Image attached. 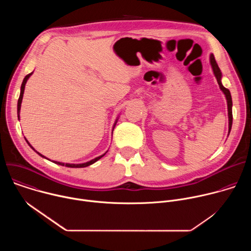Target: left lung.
I'll list each match as a JSON object with an SVG mask.
<instances>
[{"label": "left lung", "instance_id": "1", "mask_svg": "<svg viewBox=\"0 0 251 251\" xmlns=\"http://www.w3.org/2000/svg\"><path fill=\"white\" fill-rule=\"evenodd\" d=\"M210 63H211V67H212V70H213V74L214 75H216L217 77V80H218V83L221 87V89L223 90V92L225 93L226 97V100H227V109H228V133L230 132V129H231V125H232V110H231V107H232V100H231V95H230V92L227 88H226L223 84H222V73H221V69L216 61V59H214V56L213 54H210Z\"/></svg>", "mask_w": 251, "mask_h": 251}]
</instances>
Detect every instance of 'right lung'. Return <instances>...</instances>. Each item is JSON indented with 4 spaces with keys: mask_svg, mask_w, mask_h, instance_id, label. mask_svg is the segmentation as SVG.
Masks as SVG:
<instances>
[{
    "mask_svg": "<svg viewBox=\"0 0 251 251\" xmlns=\"http://www.w3.org/2000/svg\"><path fill=\"white\" fill-rule=\"evenodd\" d=\"M32 75V73H30V74H28L27 75H25V77L24 78V80H23V83H22V86H21V94H20V97H19V100H18V117L20 116V110H21V104H22V100H23V95H24V90H25V83H26V80L28 79V77ZM116 124V123H115ZM114 127H115V125H114ZM25 141H26V139H25ZM26 143L27 144L31 147V145L29 144V143L26 141ZM32 148V147H31ZM33 149V148H32ZM34 150V149H33ZM35 151V150H34ZM37 152V151H35ZM39 155H41L39 152H37ZM105 154H103L102 156H99V157H97V158H95V159H93V160H91V161H89V162H87V163H84V164H78V165H75V164H63V163H59V162H53V163H55V164H58V165H61V166H65V167H69V168H84V167H87V166H90V165H92L93 163H95L96 161H98L99 159H101L103 156H104ZM42 157H44L43 155H41ZM44 158H46V157H44Z\"/></svg>",
    "mask_w": 251,
    "mask_h": 251,
    "instance_id": "1",
    "label": "right lung"
}]
</instances>
